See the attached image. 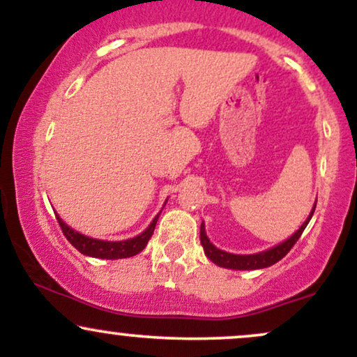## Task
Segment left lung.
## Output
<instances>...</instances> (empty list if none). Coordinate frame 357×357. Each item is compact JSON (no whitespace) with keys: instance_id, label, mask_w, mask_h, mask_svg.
Listing matches in <instances>:
<instances>
[{"instance_id":"obj_1","label":"left lung","mask_w":357,"mask_h":357,"mask_svg":"<svg viewBox=\"0 0 357 357\" xmlns=\"http://www.w3.org/2000/svg\"><path fill=\"white\" fill-rule=\"evenodd\" d=\"M314 211H315V204L312 211H310L309 218L304 221V225H302V227L298 228V230L294 233L289 240H285L284 243L277 245V247L265 250V252L253 253V255H235V253H228V252H223V250L216 248L215 245L208 240L206 231H204V225H202V228H199V240H202L204 255L210 258L213 264H216L218 267H223V268H231V270L267 268L270 265L277 264L278 260H282V258L290 252V248L297 243V240L301 238L302 231L305 230L307 223H309L310 218H312Z\"/></svg>"}]
</instances>
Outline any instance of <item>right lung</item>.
<instances>
[{"label": "right lung", "mask_w": 357, "mask_h": 357, "mask_svg": "<svg viewBox=\"0 0 357 357\" xmlns=\"http://www.w3.org/2000/svg\"><path fill=\"white\" fill-rule=\"evenodd\" d=\"M159 215L153 220V223L146 228L141 235L134 236V238L124 240V241H104V240H96L90 238V236L82 235V233L72 230L68 225H65L59 215H56V220H59V225L63 231V235L67 236V240L79 250L80 253L87 257H96V258H105V260H116V258H127L137 255L139 252L146 248L147 241H149L151 236H153L155 223H158Z\"/></svg>", "instance_id": "obj_1"}]
</instances>
